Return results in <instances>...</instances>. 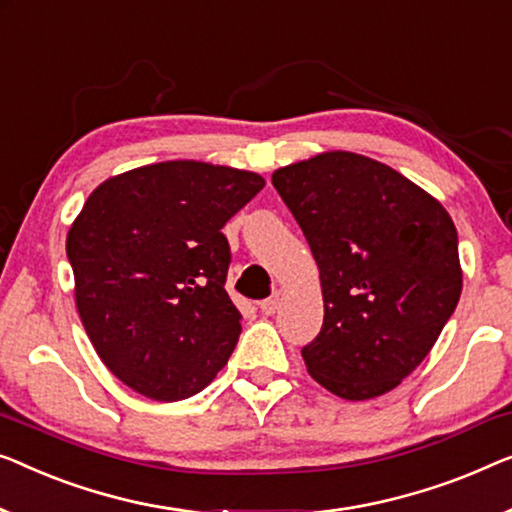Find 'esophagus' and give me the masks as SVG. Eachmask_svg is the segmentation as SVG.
Segmentation results:
<instances>
[{"instance_id":"1","label":"esophagus","mask_w":512,"mask_h":512,"mask_svg":"<svg viewBox=\"0 0 512 512\" xmlns=\"http://www.w3.org/2000/svg\"><path fill=\"white\" fill-rule=\"evenodd\" d=\"M279 305H281V295H279V293H274V295H270L268 300H263V302H261V311H263L265 316H272L274 311L279 309Z\"/></svg>"}]
</instances>
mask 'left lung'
Masks as SVG:
<instances>
[{
    "mask_svg": "<svg viewBox=\"0 0 512 512\" xmlns=\"http://www.w3.org/2000/svg\"><path fill=\"white\" fill-rule=\"evenodd\" d=\"M314 254L323 328L302 348L332 395L362 402L397 388L462 293L457 231L434 196L355 152H323L272 173Z\"/></svg>",
    "mask_w": 512,
    "mask_h": 512,
    "instance_id": "8db88e82",
    "label": "left lung"
}]
</instances>
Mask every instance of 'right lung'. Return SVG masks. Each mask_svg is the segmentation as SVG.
Listing matches in <instances>:
<instances>
[{
  "label": "right lung",
  "instance_id": "right-lung-1",
  "mask_svg": "<svg viewBox=\"0 0 512 512\" xmlns=\"http://www.w3.org/2000/svg\"><path fill=\"white\" fill-rule=\"evenodd\" d=\"M265 180L205 161L108 177L66 235L76 307L103 365L138 395L180 402L214 381L242 332L221 228Z\"/></svg>",
  "mask_w": 512,
  "mask_h": 512
}]
</instances>
